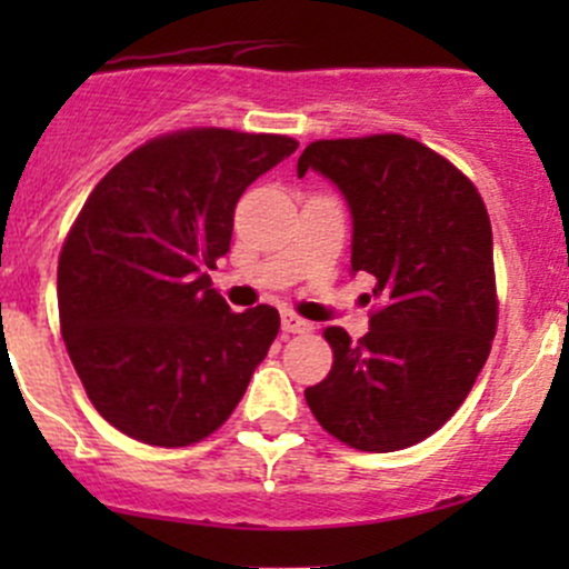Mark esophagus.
Instances as JSON below:
<instances>
[{
    "instance_id": "obj_1",
    "label": "esophagus",
    "mask_w": 569,
    "mask_h": 569,
    "mask_svg": "<svg viewBox=\"0 0 569 569\" xmlns=\"http://www.w3.org/2000/svg\"><path fill=\"white\" fill-rule=\"evenodd\" d=\"M280 325H283V332H308V330H313L311 321H306V319L297 317V313H291V311L280 313Z\"/></svg>"
}]
</instances>
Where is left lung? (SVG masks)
Returning <instances> with one entry per match:
<instances>
[{
  "instance_id": "obj_1",
  "label": "left lung",
  "mask_w": 569,
  "mask_h": 569,
  "mask_svg": "<svg viewBox=\"0 0 569 569\" xmlns=\"http://www.w3.org/2000/svg\"><path fill=\"white\" fill-rule=\"evenodd\" d=\"M317 170L352 214V272L377 280L371 330L327 327L332 369L306 401L332 438L399 451L438 432L473 388L496 336L492 228L485 200L449 159L401 134L317 140Z\"/></svg>"
}]
</instances>
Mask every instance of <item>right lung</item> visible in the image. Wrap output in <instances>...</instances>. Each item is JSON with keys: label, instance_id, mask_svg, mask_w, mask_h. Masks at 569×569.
<instances>
[{"label": "right lung", "instance_id": "obj_1", "mask_svg": "<svg viewBox=\"0 0 569 569\" xmlns=\"http://www.w3.org/2000/svg\"><path fill=\"white\" fill-rule=\"evenodd\" d=\"M295 151L283 134L173 131L84 200L57 263L60 330L93 407L129 438L198 443L248 391L280 317L233 313L206 267L231 250L244 189Z\"/></svg>", "mask_w": 569, "mask_h": 569}]
</instances>
